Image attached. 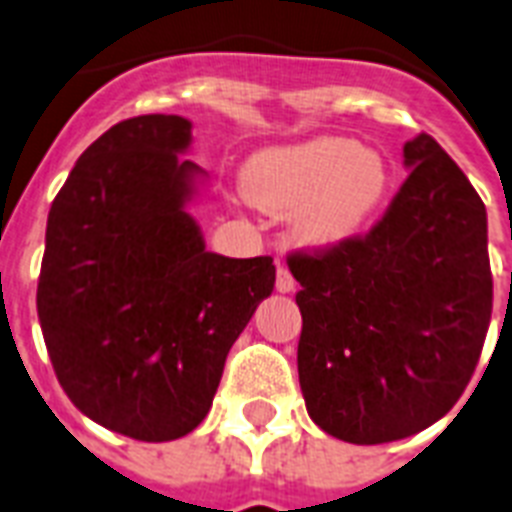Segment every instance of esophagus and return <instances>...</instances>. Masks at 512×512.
<instances>
[{
    "label": "esophagus",
    "mask_w": 512,
    "mask_h": 512,
    "mask_svg": "<svg viewBox=\"0 0 512 512\" xmlns=\"http://www.w3.org/2000/svg\"><path fill=\"white\" fill-rule=\"evenodd\" d=\"M275 285H277V290H280V293H290V290L296 288V280H293V275L288 272V267H282V264L277 267Z\"/></svg>",
    "instance_id": "34e87169"
}]
</instances>
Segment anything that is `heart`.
<instances>
[{
    "label": "heart",
    "instance_id": "heart-1",
    "mask_svg": "<svg viewBox=\"0 0 512 512\" xmlns=\"http://www.w3.org/2000/svg\"><path fill=\"white\" fill-rule=\"evenodd\" d=\"M245 195L269 214H293L309 243L349 240L375 219L391 190L386 155L341 137H320L256 155Z\"/></svg>",
    "mask_w": 512,
    "mask_h": 512
}]
</instances>
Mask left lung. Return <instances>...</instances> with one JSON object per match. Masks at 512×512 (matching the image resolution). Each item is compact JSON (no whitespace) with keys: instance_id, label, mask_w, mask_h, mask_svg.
I'll return each mask as SVG.
<instances>
[{"instance_id":"8db88e82","label":"left lung","mask_w":512,"mask_h":512,"mask_svg":"<svg viewBox=\"0 0 512 512\" xmlns=\"http://www.w3.org/2000/svg\"><path fill=\"white\" fill-rule=\"evenodd\" d=\"M404 163L410 177L367 235L288 253L306 410L351 444L444 418L492 320L484 200L431 134L404 145Z\"/></svg>"}]
</instances>
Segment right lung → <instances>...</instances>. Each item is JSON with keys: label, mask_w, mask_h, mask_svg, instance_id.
I'll return each mask as SVG.
<instances>
[{"label": "right lung", "mask_w": 512, "mask_h": 512, "mask_svg": "<svg viewBox=\"0 0 512 512\" xmlns=\"http://www.w3.org/2000/svg\"><path fill=\"white\" fill-rule=\"evenodd\" d=\"M182 116H134L52 200L36 309L60 386L94 423L171 441L211 410L232 343L275 288L272 256L206 251Z\"/></svg>", "instance_id": "1"}]
</instances>
